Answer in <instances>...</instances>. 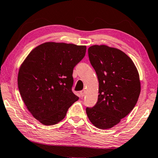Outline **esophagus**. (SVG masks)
<instances>
[{"instance_id":"obj_1","label":"esophagus","mask_w":158,"mask_h":158,"mask_svg":"<svg viewBox=\"0 0 158 158\" xmlns=\"http://www.w3.org/2000/svg\"><path fill=\"white\" fill-rule=\"evenodd\" d=\"M80 95H81V97H84L85 95V90H83L81 91H80Z\"/></svg>"}]
</instances>
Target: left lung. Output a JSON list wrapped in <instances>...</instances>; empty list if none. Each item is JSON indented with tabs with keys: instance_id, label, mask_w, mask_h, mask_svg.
<instances>
[{
	"instance_id": "8db88e82",
	"label": "left lung",
	"mask_w": 158,
	"mask_h": 158,
	"mask_svg": "<svg viewBox=\"0 0 158 158\" xmlns=\"http://www.w3.org/2000/svg\"><path fill=\"white\" fill-rule=\"evenodd\" d=\"M89 57L99 81L96 105L85 111L99 129L117 125L135 107L141 92L139 74L132 60L121 50L106 45H93Z\"/></svg>"
}]
</instances>
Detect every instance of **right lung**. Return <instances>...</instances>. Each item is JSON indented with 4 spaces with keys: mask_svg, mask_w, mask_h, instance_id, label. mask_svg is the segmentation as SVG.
Masks as SVG:
<instances>
[{
    "mask_svg": "<svg viewBox=\"0 0 158 158\" xmlns=\"http://www.w3.org/2000/svg\"><path fill=\"white\" fill-rule=\"evenodd\" d=\"M86 47L45 42L31 51L18 73V87L25 105L45 125L59 123L73 104V69L84 57Z\"/></svg>",
    "mask_w": 158,
    "mask_h": 158,
    "instance_id": "right-lung-1",
    "label": "right lung"
}]
</instances>
